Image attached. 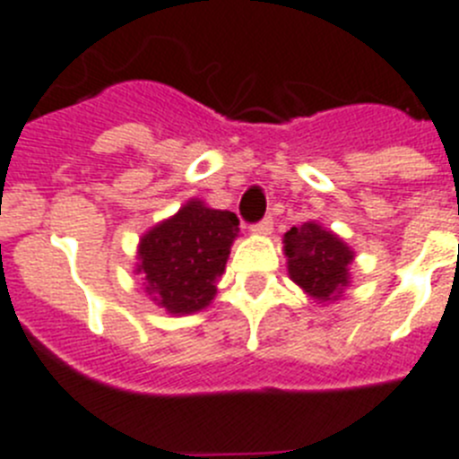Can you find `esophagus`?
I'll list each match as a JSON object with an SVG mask.
<instances>
[{
  "mask_svg": "<svg viewBox=\"0 0 459 459\" xmlns=\"http://www.w3.org/2000/svg\"><path fill=\"white\" fill-rule=\"evenodd\" d=\"M270 230H273V217L261 219L258 224L252 226V233H254V235H268Z\"/></svg>",
  "mask_w": 459,
  "mask_h": 459,
  "instance_id": "obj_1",
  "label": "esophagus"
}]
</instances>
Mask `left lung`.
I'll return each instance as SVG.
<instances>
[{"label": "left lung", "instance_id": "1", "mask_svg": "<svg viewBox=\"0 0 459 459\" xmlns=\"http://www.w3.org/2000/svg\"><path fill=\"white\" fill-rule=\"evenodd\" d=\"M284 254L289 277L318 302L337 300L349 286V265L353 261L351 247L333 230L307 221L284 233Z\"/></svg>", "mask_w": 459, "mask_h": 459}]
</instances>
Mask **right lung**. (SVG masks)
Returning <instances> with one entry per match:
<instances>
[{"label":"right lung","instance_id":"obj_1","mask_svg":"<svg viewBox=\"0 0 459 459\" xmlns=\"http://www.w3.org/2000/svg\"><path fill=\"white\" fill-rule=\"evenodd\" d=\"M240 221L229 210H212L198 198L147 230L138 245L135 273L145 274V290L169 314H194L214 300L230 245Z\"/></svg>","mask_w":459,"mask_h":459}]
</instances>
